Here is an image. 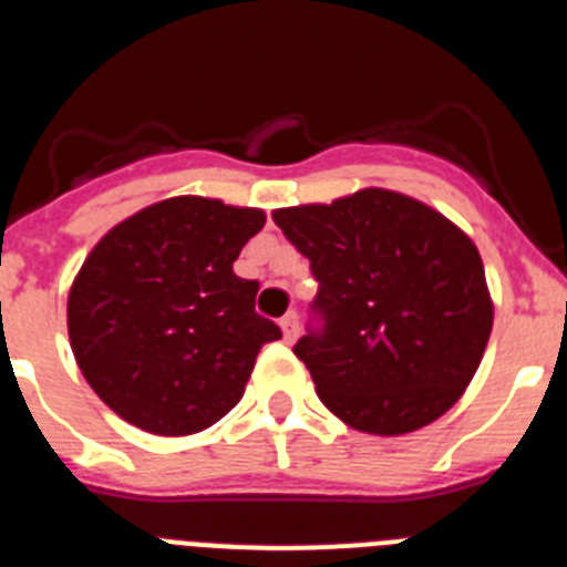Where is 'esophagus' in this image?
<instances>
[{"instance_id": "esophagus-1", "label": "esophagus", "mask_w": 567, "mask_h": 567, "mask_svg": "<svg viewBox=\"0 0 567 567\" xmlns=\"http://www.w3.org/2000/svg\"><path fill=\"white\" fill-rule=\"evenodd\" d=\"M280 332H284V341H295V336H298V316H295V312L280 318Z\"/></svg>"}]
</instances>
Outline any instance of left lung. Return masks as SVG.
<instances>
[{"label": "left lung", "instance_id": "obj_1", "mask_svg": "<svg viewBox=\"0 0 567 567\" xmlns=\"http://www.w3.org/2000/svg\"><path fill=\"white\" fill-rule=\"evenodd\" d=\"M309 258L321 330L295 343L318 399L343 424L404 435L447 413L493 330L485 266L442 212L390 188L275 209Z\"/></svg>", "mask_w": 567, "mask_h": 567}]
</instances>
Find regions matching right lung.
<instances>
[{
	"mask_svg": "<svg viewBox=\"0 0 567 567\" xmlns=\"http://www.w3.org/2000/svg\"><path fill=\"white\" fill-rule=\"evenodd\" d=\"M266 215L181 195L125 217L89 251L68 292L76 364L120 419L154 435L200 433L244 399L260 347L258 280L231 264Z\"/></svg>",
	"mask_w": 567,
	"mask_h": 567,
	"instance_id": "obj_1",
	"label": "right lung"
}]
</instances>
